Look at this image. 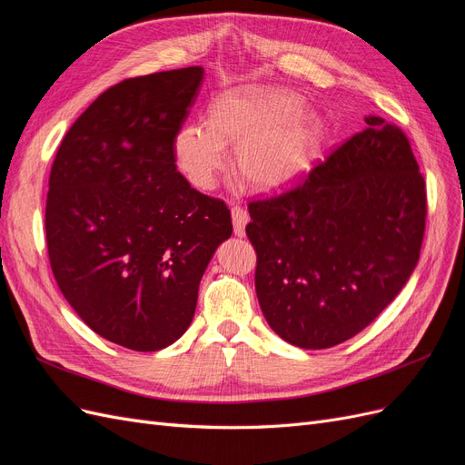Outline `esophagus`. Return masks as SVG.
<instances>
[{"label": "esophagus", "instance_id": "esophagus-1", "mask_svg": "<svg viewBox=\"0 0 465 465\" xmlns=\"http://www.w3.org/2000/svg\"><path fill=\"white\" fill-rule=\"evenodd\" d=\"M231 215H232V229L236 236H244V229H246V223H248V211L241 205H236L231 209Z\"/></svg>", "mask_w": 465, "mask_h": 465}]
</instances>
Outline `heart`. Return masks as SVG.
Returning <instances> with one entry per match:
<instances>
[{"mask_svg":"<svg viewBox=\"0 0 465 465\" xmlns=\"http://www.w3.org/2000/svg\"><path fill=\"white\" fill-rule=\"evenodd\" d=\"M301 96L277 87H236L209 106L207 125L186 124L173 149L180 173L198 190H213L236 145V168L248 186L275 190L297 178L316 147L318 120L299 112Z\"/></svg>","mask_w":465,"mask_h":465,"instance_id":"obj_1","label":"heart"}]
</instances>
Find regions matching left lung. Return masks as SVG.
Returning a JSON list of instances; mask_svg holds the SVG:
<instances>
[{
	"mask_svg": "<svg viewBox=\"0 0 465 465\" xmlns=\"http://www.w3.org/2000/svg\"><path fill=\"white\" fill-rule=\"evenodd\" d=\"M248 211L267 323L291 345L328 349L367 328L407 283L427 186L401 128L369 116L292 188Z\"/></svg>",
	"mask_w": 465,
	"mask_h": 465,
	"instance_id": "1",
	"label": "left lung"
}]
</instances>
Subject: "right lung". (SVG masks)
Returning <instances> with one entry per match:
<instances>
[{
  "instance_id": "obj_1",
  "label": "right lung",
  "mask_w": 465,
  "mask_h": 465,
  "mask_svg": "<svg viewBox=\"0 0 465 465\" xmlns=\"http://www.w3.org/2000/svg\"><path fill=\"white\" fill-rule=\"evenodd\" d=\"M202 79L192 65L112 85L67 130L50 171L55 283L94 333L132 351L188 330L205 267L232 232L227 203L176 171L173 142Z\"/></svg>"
}]
</instances>
